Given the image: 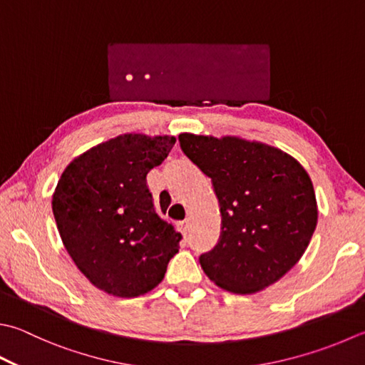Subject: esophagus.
I'll list each match as a JSON object with an SVG mask.
<instances>
[{"mask_svg":"<svg viewBox=\"0 0 365 365\" xmlns=\"http://www.w3.org/2000/svg\"><path fill=\"white\" fill-rule=\"evenodd\" d=\"M178 229H180L184 235L185 233H187V230H189V219H185V221H181V222H178Z\"/></svg>","mask_w":365,"mask_h":365,"instance_id":"obj_1","label":"esophagus"}]
</instances>
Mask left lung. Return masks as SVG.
I'll list each match as a JSON object with an SVG mask.
<instances>
[{
  "instance_id": "8db88e82",
  "label": "left lung",
  "mask_w": 365,
  "mask_h": 365,
  "mask_svg": "<svg viewBox=\"0 0 365 365\" xmlns=\"http://www.w3.org/2000/svg\"><path fill=\"white\" fill-rule=\"evenodd\" d=\"M180 144L211 178L221 206V237L200 256L206 277L233 294L277 283L304 256L318 222L305 168L278 148L238 136L181 133Z\"/></svg>"
}]
</instances>
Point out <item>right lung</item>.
<instances>
[{"instance_id":"add662e5","label":"right lung","mask_w":365,"mask_h":365,"mask_svg":"<svg viewBox=\"0 0 365 365\" xmlns=\"http://www.w3.org/2000/svg\"><path fill=\"white\" fill-rule=\"evenodd\" d=\"M175 136L125 133L68 165L52 211L68 254L98 289L132 299L153 291L180 251L181 233L157 215L146 175Z\"/></svg>"}]
</instances>
